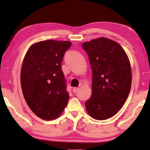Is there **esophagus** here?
Returning a JSON list of instances; mask_svg holds the SVG:
<instances>
[{"mask_svg": "<svg viewBox=\"0 0 150 150\" xmlns=\"http://www.w3.org/2000/svg\"><path fill=\"white\" fill-rule=\"evenodd\" d=\"M78 89H79V88L78 87H74V88L73 89V93H77V91H78Z\"/></svg>", "mask_w": 150, "mask_h": 150, "instance_id": "1", "label": "esophagus"}]
</instances>
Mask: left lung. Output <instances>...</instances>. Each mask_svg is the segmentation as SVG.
<instances>
[{
  "label": "left lung",
  "instance_id": "1",
  "mask_svg": "<svg viewBox=\"0 0 150 150\" xmlns=\"http://www.w3.org/2000/svg\"><path fill=\"white\" fill-rule=\"evenodd\" d=\"M92 70V96L85 102L87 113L106 120L118 113L126 101L132 83L130 61L118 43L101 37L84 42Z\"/></svg>",
  "mask_w": 150,
  "mask_h": 150
}]
</instances>
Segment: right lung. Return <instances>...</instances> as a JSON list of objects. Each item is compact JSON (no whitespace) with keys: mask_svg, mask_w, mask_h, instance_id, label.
Segmentation results:
<instances>
[{"mask_svg":"<svg viewBox=\"0 0 150 150\" xmlns=\"http://www.w3.org/2000/svg\"><path fill=\"white\" fill-rule=\"evenodd\" d=\"M70 46L66 41H42L31 46L24 58L22 93L30 109L44 120L58 118L68 102L61 63Z\"/></svg>","mask_w":150,"mask_h":150,"instance_id":"obj_1","label":"right lung"}]
</instances>
